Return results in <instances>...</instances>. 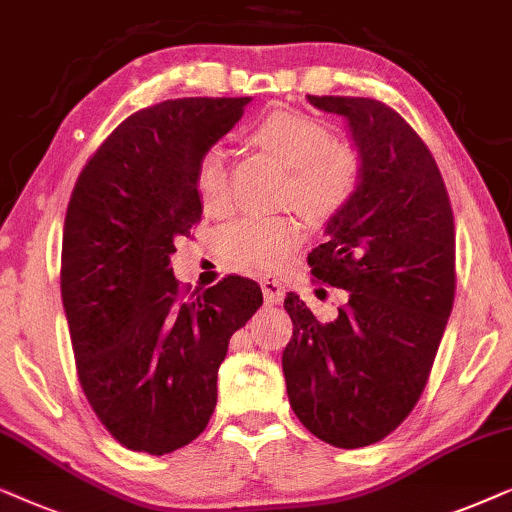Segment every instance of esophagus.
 Returning <instances> with one entry per match:
<instances>
[{
	"label": "esophagus",
	"mask_w": 512,
	"mask_h": 512,
	"mask_svg": "<svg viewBox=\"0 0 512 512\" xmlns=\"http://www.w3.org/2000/svg\"><path fill=\"white\" fill-rule=\"evenodd\" d=\"M262 292H264V302L267 304H278L283 299V285L281 281H276V278H264Z\"/></svg>",
	"instance_id": "esophagus-1"
}]
</instances>
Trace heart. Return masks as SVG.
I'll list each match as a JSON object with an SVG mask.
<instances>
[{
  "label": "heart",
  "mask_w": 512,
  "mask_h": 512,
  "mask_svg": "<svg viewBox=\"0 0 512 512\" xmlns=\"http://www.w3.org/2000/svg\"><path fill=\"white\" fill-rule=\"evenodd\" d=\"M252 140L290 166L285 199L297 201L311 217H332L349 206L363 182L358 149L332 140L316 119L278 109L252 131ZM194 187L210 215H227L234 206L227 156L208 147L194 170ZM304 241V222L297 215H245L222 231V255L241 271L267 274L288 262Z\"/></svg>",
  "instance_id": "obj_1"
}]
</instances>
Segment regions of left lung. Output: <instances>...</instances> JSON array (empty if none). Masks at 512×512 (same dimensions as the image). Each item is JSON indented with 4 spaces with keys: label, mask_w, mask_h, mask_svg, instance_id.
Wrapping results in <instances>:
<instances>
[{
    "label": "left lung",
    "mask_w": 512,
    "mask_h": 512,
    "mask_svg": "<svg viewBox=\"0 0 512 512\" xmlns=\"http://www.w3.org/2000/svg\"><path fill=\"white\" fill-rule=\"evenodd\" d=\"M306 98L349 121L363 182L309 252L316 283L344 288L349 302L320 323L288 292L283 372L297 419L323 442L356 449L403 424L431 377L456 292L454 215L431 149L393 107Z\"/></svg>",
    "instance_id": "obj_1"
}]
</instances>
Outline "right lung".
<instances>
[{"mask_svg":"<svg viewBox=\"0 0 512 512\" xmlns=\"http://www.w3.org/2000/svg\"><path fill=\"white\" fill-rule=\"evenodd\" d=\"M248 102L177 98L140 109L72 189L60 292L74 365L95 417L133 452H175L206 431L229 339L262 306L250 278L189 292L170 267L177 238L201 222L196 161Z\"/></svg>","mask_w":512,"mask_h":512,"instance_id":"1","label":"right lung"}]
</instances>
